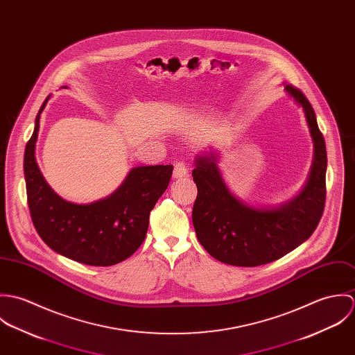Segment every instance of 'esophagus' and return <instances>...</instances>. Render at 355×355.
I'll return each mask as SVG.
<instances>
[{"instance_id": "esophagus-1", "label": "esophagus", "mask_w": 355, "mask_h": 355, "mask_svg": "<svg viewBox=\"0 0 355 355\" xmlns=\"http://www.w3.org/2000/svg\"><path fill=\"white\" fill-rule=\"evenodd\" d=\"M189 176V171H187V166L184 162L179 161L175 164V168H173V178L175 179H180V178H186Z\"/></svg>"}]
</instances>
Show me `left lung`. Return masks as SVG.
<instances>
[{"label": "left lung", "instance_id": "obj_1", "mask_svg": "<svg viewBox=\"0 0 355 355\" xmlns=\"http://www.w3.org/2000/svg\"><path fill=\"white\" fill-rule=\"evenodd\" d=\"M286 93L302 107L313 141V162L302 190L286 202L254 206L236 197L218 166L220 154H197L193 178L198 196L193 207L197 238L213 258L235 266H258L293 252L317 228L325 203L327 149L315 113L290 85Z\"/></svg>", "mask_w": 355, "mask_h": 355}]
</instances>
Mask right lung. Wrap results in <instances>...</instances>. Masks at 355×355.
<instances>
[{"label":"right lung","instance_id":"right-lung-1","mask_svg":"<svg viewBox=\"0 0 355 355\" xmlns=\"http://www.w3.org/2000/svg\"><path fill=\"white\" fill-rule=\"evenodd\" d=\"M49 98L35 117L34 132L24 152L27 201L34 227L51 250L69 259L92 266L119 263L145 241L149 214L166 190L173 166H135L110 196L94 202L61 198L45 180L35 159L40 119Z\"/></svg>","mask_w":355,"mask_h":355}]
</instances>
